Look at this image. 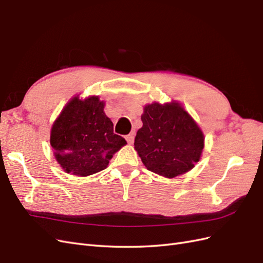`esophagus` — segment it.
Masks as SVG:
<instances>
[{
	"instance_id": "obj_1",
	"label": "esophagus",
	"mask_w": 263,
	"mask_h": 263,
	"mask_svg": "<svg viewBox=\"0 0 263 263\" xmlns=\"http://www.w3.org/2000/svg\"><path fill=\"white\" fill-rule=\"evenodd\" d=\"M134 139H135V134H134V133H132V134H129V135H127V136H126L127 142H128V144H130V145L134 142Z\"/></svg>"
}]
</instances>
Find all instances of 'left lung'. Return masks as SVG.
Segmentation results:
<instances>
[{
  "mask_svg": "<svg viewBox=\"0 0 263 263\" xmlns=\"http://www.w3.org/2000/svg\"><path fill=\"white\" fill-rule=\"evenodd\" d=\"M141 121L134 145L149 171L176 178L200 160L204 135L178 102L146 105Z\"/></svg>",
  "mask_w": 263,
  "mask_h": 263,
  "instance_id": "8db88e82",
  "label": "left lung"
}]
</instances>
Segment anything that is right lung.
I'll return each instance as SVG.
<instances>
[{
	"label": "right lung",
	"instance_id": "right-lung-1",
	"mask_svg": "<svg viewBox=\"0 0 263 263\" xmlns=\"http://www.w3.org/2000/svg\"><path fill=\"white\" fill-rule=\"evenodd\" d=\"M99 97H74L63 107L50 133L55 160L67 173L87 177L107 168L113 155L127 142L113 132Z\"/></svg>",
	"mask_w": 263,
	"mask_h": 263
}]
</instances>
